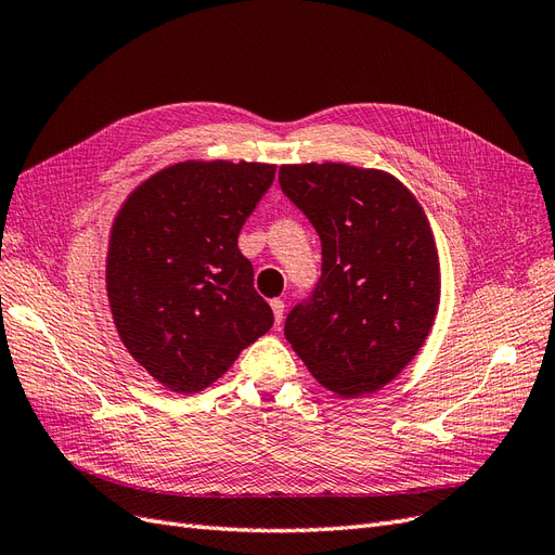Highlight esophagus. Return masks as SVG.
<instances>
[{"label":"esophagus","mask_w":555,"mask_h":555,"mask_svg":"<svg viewBox=\"0 0 555 555\" xmlns=\"http://www.w3.org/2000/svg\"><path fill=\"white\" fill-rule=\"evenodd\" d=\"M271 308H273V314H275V326L282 324V314H284V300L282 298H273L271 300Z\"/></svg>","instance_id":"34e87169"}]
</instances>
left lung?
<instances>
[{"instance_id": "left-lung-1", "label": "left lung", "mask_w": 555, "mask_h": 555, "mask_svg": "<svg viewBox=\"0 0 555 555\" xmlns=\"http://www.w3.org/2000/svg\"><path fill=\"white\" fill-rule=\"evenodd\" d=\"M280 188L322 238V278L284 322L328 391L382 389L424 347L440 308V257L424 206L396 176L345 162L282 164Z\"/></svg>"}]
</instances>
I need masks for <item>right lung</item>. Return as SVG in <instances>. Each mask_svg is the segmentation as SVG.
<instances>
[{
  "label": "right lung",
  "instance_id": "right-lung-1",
  "mask_svg": "<svg viewBox=\"0 0 555 555\" xmlns=\"http://www.w3.org/2000/svg\"><path fill=\"white\" fill-rule=\"evenodd\" d=\"M275 164L188 159L143 180L117 210L106 294L122 345L176 393L220 379L273 326L238 233Z\"/></svg>",
  "mask_w": 555,
  "mask_h": 555
}]
</instances>
